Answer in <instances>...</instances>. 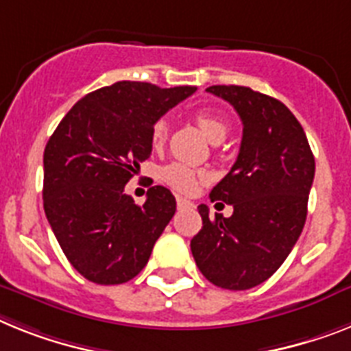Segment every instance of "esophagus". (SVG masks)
I'll use <instances>...</instances> for the list:
<instances>
[{
    "mask_svg": "<svg viewBox=\"0 0 351 351\" xmlns=\"http://www.w3.org/2000/svg\"><path fill=\"white\" fill-rule=\"evenodd\" d=\"M176 205H178V208H185V207H193V202H189V199L185 198H176Z\"/></svg>",
    "mask_w": 351,
    "mask_h": 351,
    "instance_id": "34e87169",
    "label": "esophagus"
}]
</instances>
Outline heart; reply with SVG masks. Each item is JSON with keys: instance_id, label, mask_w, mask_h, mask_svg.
<instances>
[{"instance_id": "b5f03b06", "label": "heart", "mask_w": 351, "mask_h": 351, "mask_svg": "<svg viewBox=\"0 0 351 351\" xmlns=\"http://www.w3.org/2000/svg\"><path fill=\"white\" fill-rule=\"evenodd\" d=\"M194 119H196L198 126L203 130V134L207 135L212 143L225 139L226 132H228V121H226V117L221 112L212 110V108H199L194 114ZM166 139L167 121H155V125L152 128V144L155 148H158ZM160 175L162 180L166 182L167 185H171L173 189L180 191V193H191V191H194L196 184L205 178V173L185 166L182 162H171V164H167L166 167H162Z\"/></svg>"}]
</instances>
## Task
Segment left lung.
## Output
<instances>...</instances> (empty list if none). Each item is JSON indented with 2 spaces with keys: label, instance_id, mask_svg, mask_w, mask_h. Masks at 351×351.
Wrapping results in <instances>:
<instances>
[{
  "label": "left lung",
  "instance_id": "left-lung-1",
  "mask_svg": "<svg viewBox=\"0 0 351 351\" xmlns=\"http://www.w3.org/2000/svg\"><path fill=\"white\" fill-rule=\"evenodd\" d=\"M243 121V141L230 173L210 191L212 202L234 207L230 217L208 216L191 241L196 266L208 282L252 289L284 264L307 219L314 155L293 112L278 99L241 85H212Z\"/></svg>",
  "mask_w": 351,
  "mask_h": 351
}]
</instances>
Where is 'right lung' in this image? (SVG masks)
<instances>
[{"label":"right lung","mask_w":351,"mask_h":351,"mask_svg":"<svg viewBox=\"0 0 351 351\" xmlns=\"http://www.w3.org/2000/svg\"><path fill=\"white\" fill-rule=\"evenodd\" d=\"M196 87L117 82L67 112L44 149V212L62 252L99 285L132 280L175 216L169 189L155 185L137 205L125 185L152 155V128Z\"/></svg>","instance_id":"obj_1"}]
</instances>
